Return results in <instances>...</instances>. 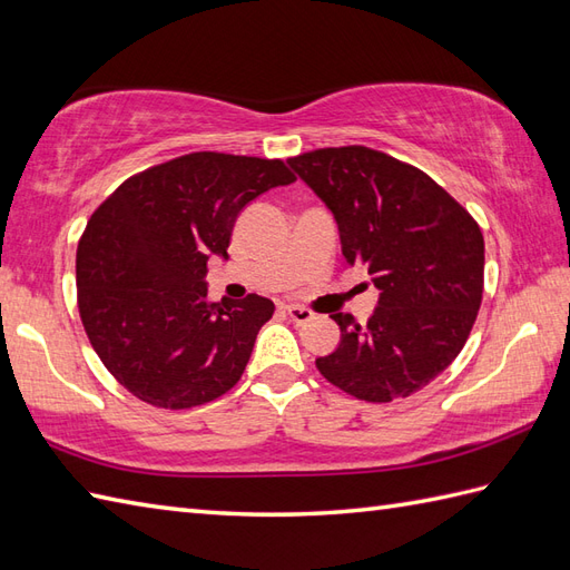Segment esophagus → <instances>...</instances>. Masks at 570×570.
Instances as JSON below:
<instances>
[{
  "mask_svg": "<svg viewBox=\"0 0 570 570\" xmlns=\"http://www.w3.org/2000/svg\"><path fill=\"white\" fill-rule=\"evenodd\" d=\"M283 312L293 318L295 324H307L309 318L314 316L309 309H304V307H295V304H287V307H283Z\"/></svg>",
  "mask_w": 570,
  "mask_h": 570,
  "instance_id": "1",
  "label": "esophagus"
}]
</instances>
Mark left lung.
I'll list each match as a JSON object with an SVG mask.
<instances>
[{
    "mask_svg": "<svg viewBox=\"0 0 570 570\" xmlns=\"http://www.w3.org/2000/svg\"><path fill=\"white\" fill-rule=\"evenodd\" d=\"M338 222L348 266L380 304L365 326L331 314L341 343L316 367L355 399L386 404L433 382L460 355L483 295V234L466 207L415 166L363 145L289 157Z\"/></svg>",
    "mask_w": 570,
    "mask_h": 570,
    "instance_id": "1",
    "label": "left lung"
}]
</instances>
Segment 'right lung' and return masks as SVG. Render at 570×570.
Wrapping results in <instances>:
<instances>
[{"label":"right lung","instance_id":"obj_1","mask_svg":"<svg viewBox=\"0 0 570 570\" xmlns=\"http://www.w3.org/2000/svg\"><path fill=\"white\" fill-rule=\"evenodd\" d=\"M295 174L283 159L190 151L130 176L77 246V307L91 348L132 396L184 411L242 380L273 302L207 299L210 254L227 258L246 203Z\"/></svg>","mask_w":570,"mask_h":570}]
</instances>
